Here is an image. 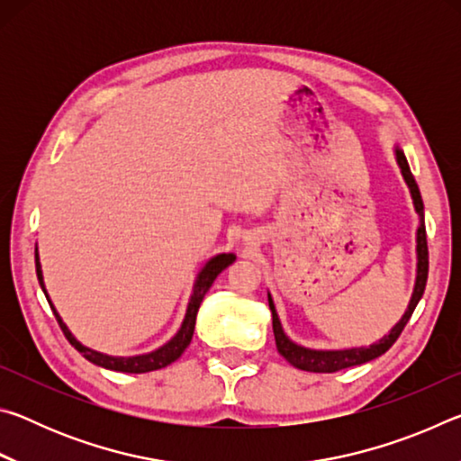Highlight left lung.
Listing matches in <instances>:
<instances>
[{"label":"left lung","instance_id":"left-lung-1","mask_svg":"<svg viewBox=\"0 0 461 461\" xmlns=\"http://www.w3.org/2000/svg\"><path fill=\"white\" fill-rule=\"evenodd\" d=\"M396 160H399L402 176L407 185L411 186V194L412 201H415V209L420 217V225L417 231V254H419V267H417V285H415V293H412L411 305L407 309V313L402 315L399 323L393 327V331L384 335L378 343H374L370 348H354V349H339V352H315V349H307L293 343L286 338L283 327H280L278 315L275 311V303L268 296V305L272 311V331H275V339H276V348L278 354L285 357V360L294 366L299 370H307V372H339L346 368H352V366H360L374 360V357L382 356L393 348V343L399 339V335L402 333L404 325L409 323V319L415 311L417 303L420 301V296L425 293V285H427V275H429V249H427V231H425V217H423V199H420L419 186L415 176H412L409 162L404 158V154L401 150H396Z\"/></svg>","mask_w":461,"mask_h":461}]
</instances>
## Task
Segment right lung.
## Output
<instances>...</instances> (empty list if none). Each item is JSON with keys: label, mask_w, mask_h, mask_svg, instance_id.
Listing matches in <instances>:
<instances>
[{"label": "right lung", "mask_w": 461, "mask_h": 461, "mask_svg": "<svg viewBox=\"0 0 461 461\" xmlns=\"http://www.w3.org/2000/svg\"><path fill=\"white\" fill-rule=\"evenodd\" d=\"M233 260H236V256H233V254H220V256H215V258L209 260L205 264V268L199 272L197 285H194V291H193V296H191L189 309H186V315H185V321H183L181 330H178V333L167 343V346H162L160 349H156V352H152V354L136 356V357H112V356H104L99 352H93V349H87L85 346H81V343L73 338L71 331L67 330V325L62 323V319L59 317L57 311H54L49 294H46V291H44L42 270H41V262H38V254H36V276H38V283H41V286H42V291L46 294V301H49L54 317H57L62 333H65V338L77 349V352H81L89 362L101 366V368L130 372V374H142V372H152V370L165 368V366L173 364V362L178 360V357H181V354L185 352L186 346L191 343L193 331H194V319H197V311H199L203 296L207 294L209 286L213 285V280L217 278V275H220L221 270L228 268Z\"/></svg>", "instance_id": "1"}]
</instances>
